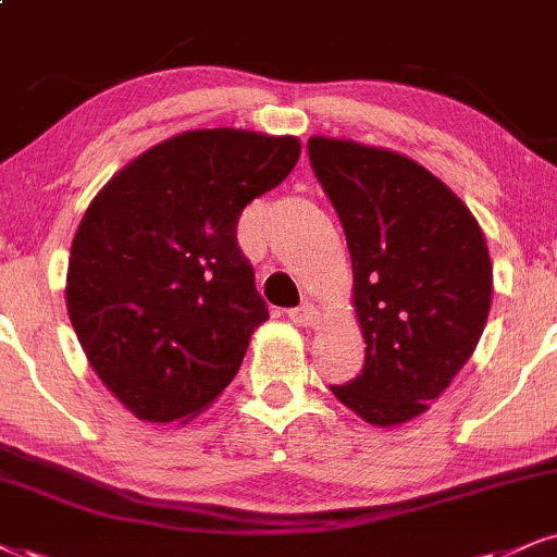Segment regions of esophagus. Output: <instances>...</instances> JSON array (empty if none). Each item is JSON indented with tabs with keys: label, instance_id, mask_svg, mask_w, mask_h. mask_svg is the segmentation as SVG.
Wrapping results in <instances>:
<instances>
[{
	"label": "esophagus",
	"instance_id": "1",
	"mask_svg": "<svg viewBox=\"0 0 557 557\" xmlns=\"http://www.w3.org/2000/svg\"><path fill=\"white\" fill-rule=\"evenodd\" d=\"M289 318H292V322H297V325H301V327H312V325H318L320 312H318V307L301 305V307H297V310H289Z\"/></svg>",
	"mask_w": 557,
	"mask_h": 557
}]
</instances>
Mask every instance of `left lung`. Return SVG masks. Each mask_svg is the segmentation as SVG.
I'll return each mask as SVG.
<instances>
[{
	"label": "left lung",
	"instance_id": "8db88e82",
	"mask_svg": "<svg viewBox=\"0 0 557 557\" xmlns=\"http://www.w3.org/2000/svg\"><path fill=\"white\" fill-rule=\"evenodd\" d=\"M307 152L346 232L367 359L333 395L367 423L429 410L475 351L493 265L470 209L423 164L389 149L312 136Z\"/></svg>",
	"mask_w": 557,
	"mask_h": 557
}]
</instances>
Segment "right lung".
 Listing matches in <instances>:
<instances>
[{
	"mask_svg": "<svg viewBox=\"0 0 557 557\" xmlns=\"http://www.w3.org/2000/svg\"><path fill=\"white\" fill-rule=\"evenodd\" d=\"M297 136L198 128L147 149L82 216L66 310L89 367L141 421H188L268 320L239 214L299 160Z\"/></svg>",
	"mask_w": 557,
	"mask_h": 557,
	"instance_id": "1",
	"label": "right lung"
}]
</instances>
